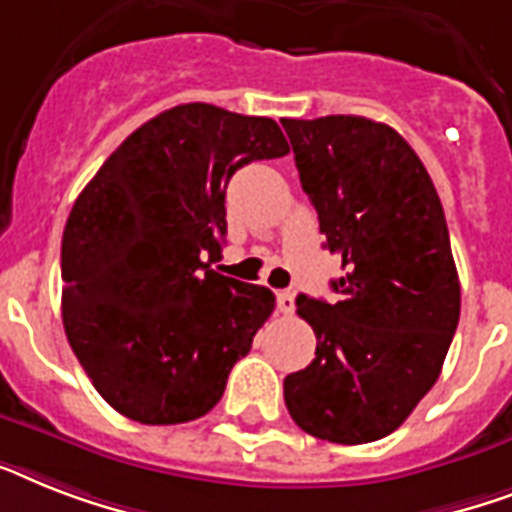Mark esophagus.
<instances>
[{"label":"esophagus","instance_id":"obj_1","mask_svg":"<svg viewBox=\"0 0 512 512\" xmlns=\"http://www.w3.org/2000/svg\"><path fill=\"white\" fill-rule=\"evenodd\" d=\"M276 302H278V310L281 313H294V294L292 292H278L276 294Z\"/></svg>","mask_w":512,"mask_h":512}]
</instances>
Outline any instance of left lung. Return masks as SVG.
Segmentation results:
<instances>
[{
  "mask_svg": "<svg viewBox=\"0 0 512 512\" xmlns=\"http://www.w3.org/2000/svg\"><path fill=\"white\" fill-rule=\"evenodd\" d=\"M326 249L342 257L334 305L297 297L315 360L284 378L307 434L365 444L426 397L460 318L450 231L431 176L394 128L360 115L281 120Z\"/></svg>",
  "mask_w": 512,
  "mask_h": 512,
  "instance_id": "1",
  "label": "left lung"
}]
</instances>
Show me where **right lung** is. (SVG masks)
<instances>
[{
  "instance_id": "obj_1",
  "label": "right lung",
  "mask_w": 512,
  "mask_h": 512,
  "mask_svg": "<svg viewBox=\"0 0 512 512\" xmlns=\"http://www.w3.org/2000/svg\"><path fill=\"white\" fill-rule=\"evenodd\" d=\"M289 155L276 120L191 102L136 128L78 194L62 234V323L120 415L173 426L210 413L276 307L210 263L242 165Z\"/></svg>"
}]
</instances>
